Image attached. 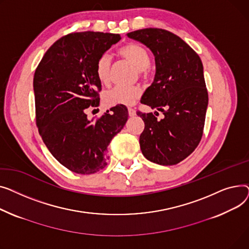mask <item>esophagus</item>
<instances>
[{"label":"esophagus","mask_w":249,"mask_h":249,"mask_svg":"<svg viewBox=\"0 0 249 249\" xmlns=\"http://www.w3.org/2000/svg\"><path fill=\"white\" fill-rule=\"evenodd\" d=\"M128 115L129 116H135L136 115V110L131 107H128Z\"/></svg>","instance_id":"obj_1"}]
</instances>
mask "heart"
Returning a JSON list of instances; mask_svg holds the SVG:
<instances>
[{"label": "heart", "mask_w": 249, "mask_h": 249, "mask_svg": "<svg viewBox=\"0 0 249 249\" xmlns=\"http://www.w3.org/2000/svg\"><path fill=\"white\" fill-rule=\"evenodd\" d=\"M120 56L138 69L140 76L144 77L148 73V68L151 64V57L148 49L138 43H126L119 49ZM111 57L108 53H104L95 65V73L97 79L101 84L107 85L110 81ZM141 95V90L138 87H121L107 91L104 95V101L107 107L130 106L135 104Z\"/></svg>", "instance_id": "b5f03b06"}]
</instances>
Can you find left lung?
Instances as JSON below:
<instances>
[{
    "label": "left lung",
    "mask_w": 249,
    "mask_h": 249,
    "mask_svg": "<svg viewBox=\"0 0 249 249\" xmlns=\"http://www.w3.org/2000/svg\"><path fill=\"white\" fill-rule=\"evenodd\" d=\"M155 55L156 75L141 104L162 111H137L144 123L140 145L145 159L172 166L191 155L203 136L208 91L199 55L179 36L164 29L147 28L127 33ZM157 115V114H156Z\"/></svg>",
    "instance_id": "obj_1"
}]
</instances>
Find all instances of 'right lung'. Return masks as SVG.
I'll list each match as a JSON object with an SVG mask.
<instances>
[{
    "label": "right lung",
    "mask_w": 249,
    "mask_h": 249,
    "mask_svg": "<svg viewBox=\"0 0 249 249\" xmlns=\"http://www.w3.org/2000/svg\"><path fill=\"white\" fill-rule=\"evenodd\" d=\"M121 40L120 34L70 33L44 54L33 80L36 124L53 157L68 170L90 175L107 165V147L125 124L128 111L116 106L89 121L99 106L98 58Z\"/></svg>",
    "instance_id": "right-lung-1"
}]
</instances>
